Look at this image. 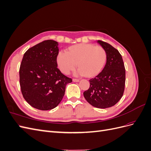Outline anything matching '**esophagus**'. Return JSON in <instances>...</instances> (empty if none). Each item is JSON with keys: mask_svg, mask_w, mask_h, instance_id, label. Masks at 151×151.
<instances>
[{"mask_svg": "<svg viewBox=\"0 0 151 151\" xmlns=\"http://www.w3.org/2000/svg\"><path fill=\"white\" fill-rule=\"evenodd\" d=\"M73 81H74V82H79V79L74 78V79H73Z\"/></svg>", "mask_w": 151, "mask_h": 151, "instance_id": "esophagus-1", "label": "esophagus"}]
</instances>
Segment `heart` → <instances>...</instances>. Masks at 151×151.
Here are the masks:
<instances>
[{
    "instance_id": "obj_1",
    "label": "heart",
    "mask_w": 151,
    "mask_h": 151,
    "mask_svg": "<svg viewBox=\"0 0 151 151\" xmlns=\"http://www.w3.org/2000/svg\"><path fill=\"white\" fill-rule=\"evenodd\" d=\"M106 60V52L101 46L81 43L70 47L68 51H61L57 57L60 70L65 74L79 67L77 74L94 77L101 71Z\"/></svg>"
}]
</instances>
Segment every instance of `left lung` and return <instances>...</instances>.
Here are the masks:
<instances>
[{"label": "left lung", "mask_w": 151, "mask_h": 151, "mask_svg": "<svg viewBox=\"0 0 151 151\" xmlns=\"http://www.w3.org/2000/svg\"><path fill=\"white\" fill-rule=\"evenodd\" d=\"M98 42L106 52V63L103 70L89 80V88L84 92L92 106L107 108L116 104L123 96L125 85V68L120 52L101 40Z\"/></svg>", "instance_id": "obj_1"}]
</instances>
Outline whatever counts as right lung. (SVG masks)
<instances>
[{
  "label": "right lung",
  "instance_id": "obj_1",
  "mask_svg": "<svg viewBox=\"0 0 151 151\" xmlns=\"http://www.w3.org/2000/svg\"><path fill=\"white\" fill-rule=\"evenodd\" d=\"M58 43L43 41L24 53L19 68V83L23 98L31 106L49 110L58 106L65 87L72 79L57 68Z\"/></svg>",
  "mask_w": 151,
  "mask_h": 151
}]
</instances>
